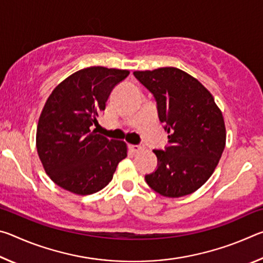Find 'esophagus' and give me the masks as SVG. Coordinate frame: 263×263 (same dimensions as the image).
<instances>
[{"instance_id": "obj_1", "label": "esophagus", "mask_w": 263, "mask_h": 263, "mask_svg": "<svg viewBox=\"0 0 263 263\" xmlns=\"http://www.w3.org/2000/svg\"><path fill=\"white\" fill-rule=\"evenodd\" d=\"M128 148H130L131 152H133V153H137L142 149V147L139 145H128Z\"/></svg>"}]
</instances>
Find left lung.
Wrapping results in <instances>:
<instances>
[{
    "label": "left lung",
    "instance_id": "1",
    "mask_svg": "<svg viewBox=\"0 0 263 263\" xmlns=\"http://www.w3.org/2000/svg\"><path fill=\"white\" fill-rule=\"evenodd\" d=\"M135 77L152 92L168 142L154 149L158 168L147 184L164 197L193 194L210 179L225 148L226 130L220 109L203 84L175 67L136 70Z\"/></svg>",
    "mask_w": 263,
    "mask_h": 263
}]
</instances>
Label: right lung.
I'll use <instances>...</instances> for the list:
<instances>
[{
  "label": "right lung",
  "instance_id": "add662e5",
  "mask_svg": "<svg viewBox=\"0 0 263 263\" xmlns=\"http://www.w3.org/2000/svg\"><path fill=\"white\" fill-rule=\"evenodd\" d=\"M130 72L94 66L69 75L53 89L41 114L35 136L46 174L62 189L90 195L108 185L127 157L122 140L91 130L105 110L110 92Z\"/></svg>",
  "mask_w": 263,
  "mask_h": 263
}]
</instances>
